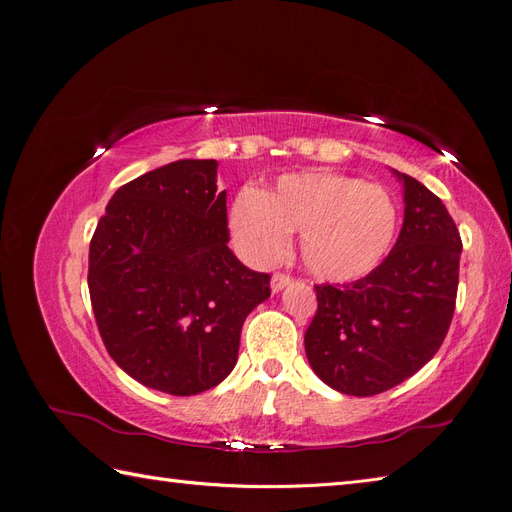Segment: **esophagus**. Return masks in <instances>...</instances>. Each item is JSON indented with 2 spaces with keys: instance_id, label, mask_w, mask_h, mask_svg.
<instances>
[{
  "instance_id": "1",
  "label": "esophagus",
  "mask_w": 512,
  "mask_h": 512,
  "mask_svg": "<svg viewBox=\"0 0 512 512\" xmlns=\"http://www.w3.org/2000/svg\"><path fill=\"white\" fill-rule=\"evenodd\" d=\"M288 284H290V275L288 273H273V277H271V290L273 292H280Z\"/></svg>"
}]
</instances>
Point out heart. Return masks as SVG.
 <instances>
[{"label":"heart","instance_id":"heart-1","mask_svg":"<svg viewBox=\"0 0 512 512\" xmlns=\"http://www.w3.org/2000/svg\"><path fill=\"white\" fill-rule=\"evenodd\" d=\"M397 224L389 192L335 173L286 175L267 194L243 190L230 209L232 237L247 258L271 265L299 232L307 271L327 282H354L378 269Z\"/></svg>","mask_w":512,"mask_h":512}]
</instances>
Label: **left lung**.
Masks as SVG:
<instances>
[{"mask_svg":"<svg viewBox=\"0 0 512 512\" xmlns=\"http://www.w3.org/2000/svg\"><path fill=\"white\" fill-rule=\"evenodd\" d=\"M404 226L378 269L361 280L316 286L318 309L305 354L331 389L371 397L414 376L451 327L461 237L442 200L410 175Z\"/></svg>","mask_w":512,"mask_h":512,"instance_id":"1","label":"left lung"}]
</instances>
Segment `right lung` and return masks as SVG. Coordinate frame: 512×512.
Instances as JSON below:
<instances>
[{"mask_svg":"<svg viewBox=\"0 0 512 512\" xmlns=\"http://www.w3.org/2000/svg\"><path fill=\"white\" fill-rule=\"evenodd\" d=\"M218 162L177 160L121 185L89 243V297L102 342L128 376L168 395L220 384L271 275L228 247Z\"/></svg>","mask_w":512,"mask_h":512,"instance_id":"right-lung-1","label":"right lung"}]
</instances>
